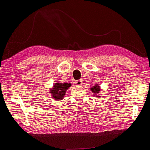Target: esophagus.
<instances>
[{"label": "esophagus", "instance_id": "esophagus-1", "mask_svg": "<svg viewBox=\"0 0 150 150\" xmlns=\"http://www.w3.org/2000/svg\"><path fill=\"white\" fill-rule=\"evenodd\" d=\"M82 84H83V81L81 80H78V81H76V84L77 86H79V85H81Z\"/></svg>", "mask_w": 150, "mask_h": 150}]
</instances>
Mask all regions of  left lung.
<instances>
[{
  "label": "left lung",
  "instance_id": "left-lung-1",
  "mask_svg": "<svg viewBox=\"0 0 150 150\" xmlns=\"http://www.w3.org/2000/svg\"><path fill=\"white\" fill-rule=\"evenodd\" d=\"M91 91H93L94 94H98L99 91H100V87L97 85H95L94 86H93V88L91 89Z\"/></svg>",
  "mask_w": 150,
  "mask_h": 150
}]
</instances>
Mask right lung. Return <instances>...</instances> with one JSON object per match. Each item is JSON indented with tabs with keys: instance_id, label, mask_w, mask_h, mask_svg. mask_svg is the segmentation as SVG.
Wrapping results in <instances>:
<instances>
[{
	"instance_id": "1",
	"label": "right lung",
	"mask_w": 150,
	"mask_h": 150,
	"mask_svg": "<svg viewBox=\"0 0 150 150\" xmlns=\"http://www.w3.org/2000/svg\"><path fill=\"white\" fill-rule=\"evenodd\" d=\"M71 86V84L70 83H56V84H54L53 86V88L51 90V95L53 96L52 98L55 99L56 100H61L62 98L64 96L67 89Z\"/></svg>"
}]
</instances>
